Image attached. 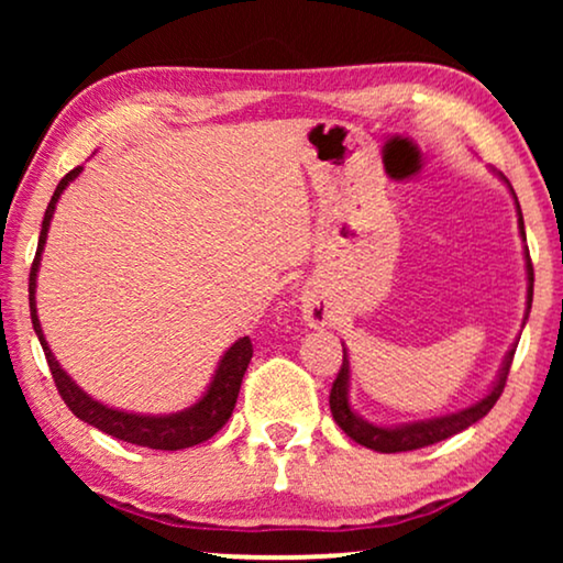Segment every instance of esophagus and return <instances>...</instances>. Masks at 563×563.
Segmentation results:
<instances>
[{
  "label": "esophagus",
  "instance_id": "obj_1",
  "mask_svg": "<svg viewBox=\"0 0 563 563\" xmlns=\"http://www.w3.org/2000/svg\"><path fill=\"white\" fill-rule=\"evenodd\" d=\"M299 302H302V318L310 328H325L330 318H333V314H330L328 302L314 289H305Z\"/></svg>",
  "mask_w": 563,
  "mask_h": 563
}]
</instances>
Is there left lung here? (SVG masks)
I'll return each instance as SVG.
<instances>
[{
    "instance_id": "8db88e82",
    "label": "left lung",
    "mask_w": 563,
    "mask_h": 563,
    "mask_svg": "<svg viewBox=\"0 0 563 563\" xmlns=\"http://www.w3.org/2000/svg\"><path fill=\"white\" fill-rule=\"evenodd\" d=\"M503 179H505V176H503ZM507 187H510V184H507ZM510 191H512V187H510ZM512 197H515V191H512ZM515 207H518V230H520L522 241H526V225H522V212H520L518 197H515ZM526 274H528V307H526V318H522V325H526L530 305H533V264H530L528 245H526ZM515 349H518V345H512V349L507 351V356L503 361V368H499L495 384H492V389L479 399V402L468 405L466 410L443 415V418L405 422V426H389V428L387 426H374V422H368V420L361 418V415L353 412V407L349 402L351 364H349V353H345V349H343V366L335 376L333 389H330V412H333V420L338 422V426H341L345 435L353 438V441L366 445V449H372V451L399 453V451L426 449V445L445 441V438L456 435V433H461V430H466L468 426H474L476 420H482L484 415H487L492 407H495V402L505 389L507 374H510Z\"/></svg>"
}]
</instances>
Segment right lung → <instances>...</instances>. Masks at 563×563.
<instances>
[{"instance_id": "1", "label": "right lung", "mask_w": 563, "mask_h": 563, "mask_svg": "<svg viewBox=\"0 0 563 563\" xmlns=\"http://www.w3.org/2000/svg\"><path fill=\"white\" fill-rule=\"evenodd\" d=\"M84 166H76L74 172H68L60 184L53 191L48 210H45L43 218V228H41V238H37V251H35V261L33 268H30V320H33L35 335L43 345L45 361H48L53 382H56L58 395L64 397V402L68 410H71L76 418L89 422L102 430V433L120 438L125 443H135V445H145V449H156V451H181V449H191V445L205 443L207 438H212L218 430L225 426L233 415V407L238 402V391H241V382L245 368L251 364L253 356V345L251 338H238V341L230 345L225 351V356L220 358L218 368H214V376L207 387L205 397L195 402L187 410L181 412H172V415H137V412H125V410H114V407H107L97 399H91L87 391H84L79 384H76L71 376H68L64 368L58 366L56 356L48 349V341H45L41 320H37V307H35V287H37V268H41V253L45 245V238H48V228L53 220V212H56V205L64 189L68 187V181H74L76 176L81 174Z\"/></svg>"}]
</instances>
